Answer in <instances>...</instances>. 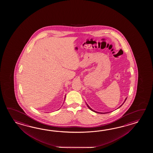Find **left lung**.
Segmentation results:
<instances>
[{"mask_svg": "<svg viewBox=\"0 0 153 153\" xmlns=\"http://www.w3.org/2000/svg\"><path fill=\"white\" fill-rule=\"evenodd\" d=\"M126 99H127V98H126V99H125V101H124V103H123V104H121L120 106V107H119V108L121 107V106H122V105H123V104H124V103H125V101H126ZM87 105H88V108H89V109H90V110H91V111H94V112H95V113H101V114H103V113H98V112H97V111H94V110H92V109H91V108L90 107H89V106L88 105V104H87Z\"/></svg>", "mask_w": 153, "mask_h": 153, "instance_id": "1", "label": "left lung"}]
</instances>
